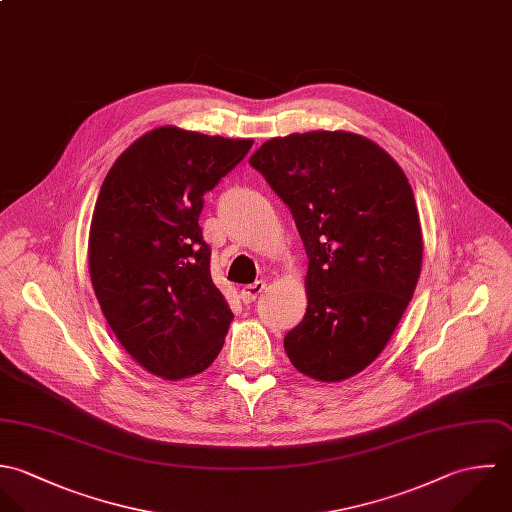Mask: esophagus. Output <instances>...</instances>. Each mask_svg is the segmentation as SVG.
I'll use <instances>...</instances> for the list:
<instances>
[{"mask_svg": "<svg viewBox=\"0 0 512 512\" xmlns=\"http://www.w3.org/2000/svg\"><path fill=\"white\" fill-rule=\"evenodd\" d=\"M263 291H265V281H255L253 285H247V287L241 289L239 299H241L245 305H249V303H253Z\"/></svg>", "mask_w": 512, "mask_h": 512, "instance_id": "obj_1", "label": "esophagus"}]
</instances>
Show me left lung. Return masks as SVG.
Wrapping results in <instances>:
<instances>
[{
  "mask_svg": "<svg viewBox=\"0 0 512 512\" xmlns=\"http://www.w3.org/2000/svg\"><path fill=\"white\" fill-rule=\"evenodd\" d=\"M249 164L289 205L307 251V312L285 352L312 380L352 378L386 348L421 273L408 178L376 142L346 130L271 138Z\"/></svg>",
  "mask_w": 512,
  "mask_h": 512,
  "instance_id": "1",
  "label": "left lung"
}]
</instances>
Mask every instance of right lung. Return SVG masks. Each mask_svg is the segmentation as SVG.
I'll return each instance as SVG.
<instances>
[{"label": "right lung", "instance_id": "1", "mask_svg": "<svg viewBox=\"0 0 512 512\" xmlns=\"http://www.w3.org/2000/svg\"><path fill=\"white\" fill-rule=\"evenodd\" d=\"M253 140L158 126L104 178L89 231V273L122 348L150 374L184 380L217 358L229 322L198 223L204 194Z\"/></svg>", "mask_w": 512, "mask_h": 512}]
</instances>
